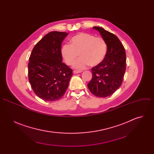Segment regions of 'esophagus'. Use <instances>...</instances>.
<instances>
[{"mask_svg":"<svg viewBox=\"0 0 154 154\" xmlns=\"http://www.w3.org/2000/svg\"><path fill=\"white\" fill-rule=\"evenodd\" d=\"M73 72H74V74H78V73H80V72H82V71H77V70H74V71H73Z\"/></svg>","mask_w":154,"mask_h":154,"instance_id":"1","label":"esophagus"}]
</instances>
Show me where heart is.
I'll list each match as a JSON object with an SVG mask.
<instances>
[{
    "label": "heart",
    "mask_w": 154,
    "mask_h": 154,
    "mask_svg": "<svg viewBox=\"0 0 154 154\" xmlns=\"http://www.w3.org/2000/svg\"><path fill=\"white\" fill-rule=\"evenodd\" d=\"M107 46L101 37L80 33L70 39V45L65 44L61 48V55L68 65H72L77 57L80 58L74 64L75 69H83L88 66H96L105 58Z\"/></svg>",
    "instance_id": "heart-1"
}]
</instances>
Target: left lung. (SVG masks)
<instances>
[{"label":"left lung","instance_id":"8db88e82","mask_svg":"<svg viewBox=\"0 0 154 154\" xmlns=\"http://www.w3.org/2000/svg\"><path fill=\"white\" fill-rule=\"evenodd\" d=\"M93 29L105 40L107 52L103 60L91 69L93 77L88 87L96 96L106 97L113 94L122 83L126 69L125 51L115 35L102 27H93Z\"/></svg>","mask_w":154,"mask_h":154}]
</instances>
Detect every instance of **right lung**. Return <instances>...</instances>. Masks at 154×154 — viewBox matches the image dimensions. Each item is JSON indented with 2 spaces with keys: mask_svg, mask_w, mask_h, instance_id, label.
<instances>
[{
  "mask_svg": "<svg viewBox=\"0 0 154 154\" xmlns=\"http://www.w3.org/2000/svg\"><path fill=\"white\" fill-rule=\"evenodd\" d=\"M68 35L51 32L33 48L28 65L29 80L35 94L49 102L63 97L66 91L72 70L62 62L61 42Z\"/></svg>",
  "mask_w": 154,
  "mask_h": 154,
  "instance_id": "right-lung-1",
  "label": "right lung"
}]
</instances>
